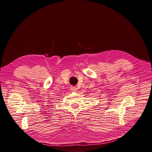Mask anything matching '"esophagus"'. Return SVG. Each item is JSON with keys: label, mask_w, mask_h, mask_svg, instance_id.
Listing matches in <instances>:
<instances>
[{"label": "esophagus", "mask_w": 152, "mask_h": 152, "mask_svg": "<svg viewBox=\"0 0 152 152\" xmlns=\"http://www.w3.org/2000/svg\"><path fill=\"white\" fill-rule=\"evenodd\" d=\"M71 90L72 91H77V87H74V86H72L71 87Z\"/></svg>", "instance_id": "obj_1"}]
</instances>
